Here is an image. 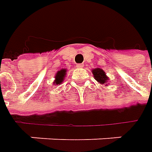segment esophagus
Returning <instances> with one entry per match:
<instances>
[{
	"label": "esophagus",
	"instance_id": "1",
	"mask_svg": "<svg viewBox=\"0 0 152 152\" xmlns=\"http://www.w3.org/2000/svg\"><path fill=\"white\" fill-rule=\"evenodd\" d=\"M76 66H77V67H78V68H81V67H84V64H77Z\"/></svg>",
	"mask_w": 152,
	"mask_h": 152
}]
</instances>
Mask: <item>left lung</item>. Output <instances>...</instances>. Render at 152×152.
I'll use <instances>...</instances> for the list:
<instances>
[{
    "label": "left lung",
    "mask_w": 152,
    "mask_h": 152,
    "mask_svg": "<svg viewBox=\"0 0 152 152\" xmlns=\"http://www.w3.org/2000/svg\"><path fill=\"white\" fill-rule=\"evenodd\" d=\"M92 73H93V75L96 81H98L100 84L107 85L108 77L106 75V73L104 72V70H102L101 68H95L92 70Z\"/></svg>",
    "instance_id": "obj_1"
}]
</instances>
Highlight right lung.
<instances>
[{
	"instance_id": "1",
	"label": "right lung",
	"mask_w": 152,
	"mask_h": 152,
	"mask_svg": "<svg viewBox=\"0 0 152 152\" xmlns=\"http://www.w3.org/2000/svg\"><path fill=\"white\" fill-rule=\"evenodd\" d=\"M66 72H67V69H61L59 70L57 73H56L55 76V81H54V85H60L63 82V79L66 76Z\"/></svg>"
}]
</instances>
